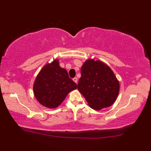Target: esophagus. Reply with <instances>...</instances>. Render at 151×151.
I'll list each match as a JSON object with an SVG mask.
<instances>
[{"mask_svg":"<svg viewBox=\"0 0 151 151\" xmlns=\"http://www.w3.org/2000/svg\"><path fill=\"white\" fill-rule=\"evenodd\" d=\"M73 80V81L75 82V83H77L78 82V78H77L75 77V78H74Z\"/></svg>","mask_w":151,"mask_h":151,"instance_id":"1","label":"esophagus"}]
</instances>
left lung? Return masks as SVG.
<instances>
[{
    "label": "left lung",
    "mask_w": 151,
    "mask_h": 151,
    "mask_svg": "<svg viewBox=\"0 0 151 151\" xmlns=\"http://www.w3.org/2000/svg\"><path fill=\"white\" fill-rule=\"evenodd\" d=\"M78 89L89 106L100 110L114 103L119 92V82L106 64L89 59L81 67Z\"/></svg>",
    "instance_id": "8db88e82"
}]
</instances>
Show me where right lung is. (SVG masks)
Here are the masks:
<instances>
[{
  "label": "right lung",
  "instance_id": "add662e5",
  "mask_svg": "<svg viewBox=\"0 0 151 151\" xmlns=\"http://www.w3.org/2000/svg\"><path fill=\"white\" fill-rule=\"evenodd\" d=\"M59 60L45 65L34 83V93L38 102L44 106L55 108L62 103L69 92L77 88L69 78L66 69L59 65Z\"/></svg>",
  "mask_w": 151,
  "mask_h": 151
}]
</instances>
